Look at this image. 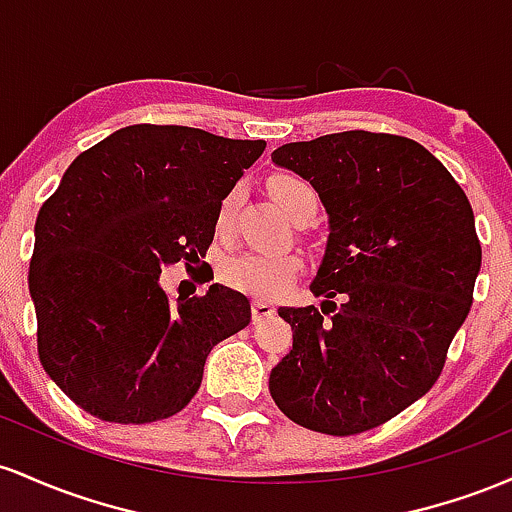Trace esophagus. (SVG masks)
Listing matches in <instances>:
<instances>
[{"label":"esophagus","instance_id":"esophagus-1","mask_svg":"<svg viewBox=\"0 0 512 512\" xmlns=\"http://www.w3.org/2000/svg\"><path fill=\"white\" fill-rule=\"evenodd\" d=\"M275 312V307H273V302H268V300H256L251 302V314H254V319H263V317H271V314Z\"/></svg>","mask_w":512,"mask_h":512}]
</instances>
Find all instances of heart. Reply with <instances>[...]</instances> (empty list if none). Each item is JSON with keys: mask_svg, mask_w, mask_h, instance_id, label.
<instances>
[{"mask_svg": "<svg viewBox=\"0 0 512 512\" xmlns=\"http://www.w3.org/2000/svg\"><path fill=\"white\" fill-rule=\"evenodd\" d=\"M271 193L275 203L287 215L295 217L307 203H317L312 186L297 176H275L271 181ZM239 188H232L222 198L217 208V232H227L232 227L234 208H237ZM302 271V258L297 254H258V251H239L227 256L220 263V278L227 285L237 287L241 292L261 297H280L295 283L297 273Z\"/></svg>", "mask_w": 512, "mask_h": 512, "instance_id": "b5f03b06", "label": "heart"}]
</instances>
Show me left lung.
I'll use <instances>...</instances> for the list:
<instances>
[{"label": "left lung", "instance_id": "1", "mask_svg": "<svg viewBox=\"0 0 512 512\" xmlns=\"http://www.w3.org/2000/svg\"><path fill=\"white\" fill-rule=\"evenodd\" d=\"M271 159L312 183L329 239L309 285L321 309H278L292 350L268 389L297 426L365 433L440 377L481 268L472 205L409 137L348 130L290 142Z\"/></svg>", "mask_w": 512, "mask_h": 512}]
</instances>
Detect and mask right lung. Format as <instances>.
I'll return each mask as SVG.
<instances>
[{
	"label": "right lung",
	"mask_w": 512,
	"mask_h": 512,
	"mask_svg": "<svg viewBox=\"0 0 512 512\" xmlns=\"http://www.w3.org/2000/svg\"><path fill=\"white\" fill-rule=\"evenodd\" d=\"M266 149L183 125H130L79 154L36 220L28 290L45 372L86 413L152 423L198 392L251 304L227 285L171 300L164 266L205 256L222 198Z\"/></svg>",
	"instance_id": "right-lung-1"
}]
</instances>
